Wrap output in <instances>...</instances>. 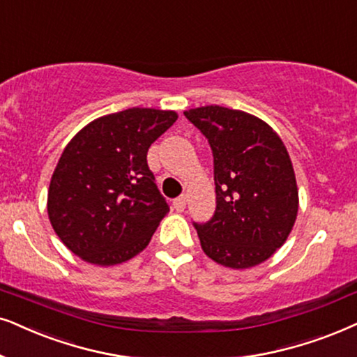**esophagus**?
<instances>
[{"instance_id":"esophagus-1","label":"esophagus","mask_w":357,"mask_h":357,"mask_svg":"<svg viewBox=\"0 0 357 357\" xmlns=\"http://www.w3.org/2000/svg\"><path fill=\"white\" fill-rule=\"evenodd\" d=\"M172 205H174V210L175 211H183L185 210V205H187V197L180 195L178 198H175V200L172 202Z\"/></svg>"}]
</instances>
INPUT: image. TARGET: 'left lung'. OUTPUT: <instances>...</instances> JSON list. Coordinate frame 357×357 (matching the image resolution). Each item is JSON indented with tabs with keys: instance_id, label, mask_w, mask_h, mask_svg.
<instances>
[{
	"instance_id": "left-lung-1",
	"label": "left lung",
	"mask_w": 357,
	"mask_h": 357,
	"mask_svg": "<svg viewBox=\"0 0 357 357\" xmlns=\"http://www.w3.org/2000/svg\"><path fill=\"white\" fill-rule=\"evenodd\" d=\"M210 142L216 210L197 225L202 249L229 269L267 261L289 238L298 188L287 147L274 129L246 111L218 105L183 111Z\"/></svg>"
}]
</instances>
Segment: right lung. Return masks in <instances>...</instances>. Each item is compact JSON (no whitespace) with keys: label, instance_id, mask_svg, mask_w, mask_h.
I'll return each instance as SVG.
<instances>
[{"label":"right lung","instance_id":"obj_1","mask_svg":"<svg viewBox=\"0 0 357 357\" xmlns=\"http://www.w3.org/2000/svg\"><path fill=\"white\" fill-rule=\"evenodd\" d=\"M178 114L129 108L82 128L57 162L47 193L50 225L66 246L95 266L144 251L169 213L147 165V151Z\"/></svg>","mask_w":357,"mask_h":357}]
</instances>
